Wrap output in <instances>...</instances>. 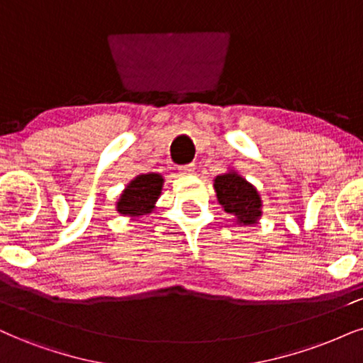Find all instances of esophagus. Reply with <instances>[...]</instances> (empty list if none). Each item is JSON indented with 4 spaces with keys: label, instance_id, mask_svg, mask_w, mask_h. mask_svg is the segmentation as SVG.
I'll return each mask as SVG.
<instances>
[{
    "label": "esophagus",
    "instance_id": "1",
    "mask_svg": "<svg viewBox=\"0 0 363 363\" xmlns=\"http://www.w3.org/2000/svg\"><path fill=\"white\" fill-rule=\"evenodd\" d=\"M178 169H180V173L185 174V177H190V174L195 173V164H183V167Z\"/></svg>",
    "mask_w": 363,
    "mask_h": 363
}]
</instances>
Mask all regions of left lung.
Listing matches in <instances>:
<instances>
[{"mask_svg": "<svg viewBox=\"0 0 363 363\" xmlns=\"http://www.w3.org/2000/svg\"><path fill=\"white\" fill-rule=\"evenodd\" d=\"M218 203L239 225H256L262 216V200L256 186L235 169H229L213 180Z\"/></svg>", "mask_w": 363, "mask_h": 363, "instance_id": "1", "label": "left lung"}]
</instances>
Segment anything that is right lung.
I'll return each mask as SVG.
<instances>
[{
    "label": "right lung",
    "instance_id": "right-lung-1",
    "mask_svg": "<svg viewBox=\"0 0 363 363\" xmlns=\"http://www.w3.org/2000/svg\"><path fill=\"white\" fill-rule=\"evenodd\" d=\"M163 183L164 180L160 173L138 174L119 195L116 210L123 217H129L133 220L147 216L155 210V205L163 190Z\"/></svg>",
    "mask_w": 363,
    "mask_h": 363
}]
</instances>
